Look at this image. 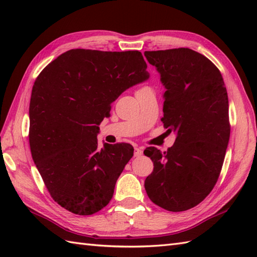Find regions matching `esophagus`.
I'll use <instances>...</instances> for the list:
<instances>
[{"label": "esophagus", "instance_id": "obj_1", "mask_svg": "<svg viewBox=\"0 0 257 257\" xmlns=\"http://www.w3.org/2000/svg\"><path fill=\"white\" fill-rule=\"evenodd\" d=\"M144 154V150L143 148H136L135 149V152H134V156L135 157H141Z\"/></svg>", "mask_w": 257, "mask_h": 257}]
</instances>
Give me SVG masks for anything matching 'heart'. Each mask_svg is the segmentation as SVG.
Returning <instances> with one entry per match:
<instances>
[{"mask_svg":"<svg viewBox=\"0 0 257 257\" xmlns=\"http://www.w3.org/2000/svg\"><path fill=\"white\" fill-rule=\"evenodd\" d=\"M143 89H146V88H143ZM140 90H141V89H140Z\"/></svg>","mask_w":257,"mask_h":257,"instance_id":"heart-1","label":"heart"}]
</instances>
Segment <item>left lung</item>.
Listing matches in <instances>:
<instances>
[{
	"instance_id": "obj_1",
	"label": "left lung",
	"mask_w": 257,
	"mask_h": 257,
	"mask_svg": "<svg viewBox=\"0 0 257 257\" xmlns=\"http://www.w3.org/2000/svg\"><path fill=\"white\" fill-rule=\"evenodd\" d=\"M145 56L166 88L161 121L177 133L168 151H145L154 162L145 189L162 209L187 211L203 201L219 179L230 139L227 91L215 65L190 48Z\"/></svg>"
}]
</instances>
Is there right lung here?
Instances as JSON below:
<instances>
[{
  "instance_id": "obj_1",
  "label": "right lung",
  "mask_w": 257,
  "mask_h": 257,
  "mask_svg": "<svg viewBox=\"0 0 257 257\" xmlns=\"http://www.w3.org/2000/svg\"><path fill=\"white\" fill-rule=\"evenodd\" d=\"M149 78L138 51L70 50L42 70L30 102L33 160L54 201L78 215L105 207L124 166L134 156L129 144H103L98 125L111 102Z\"/></svg>"
}]
</instances>
